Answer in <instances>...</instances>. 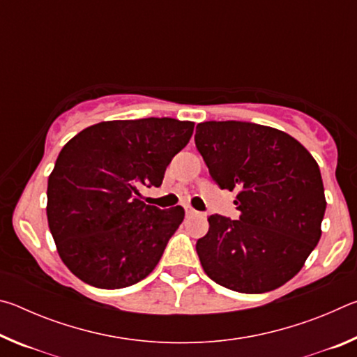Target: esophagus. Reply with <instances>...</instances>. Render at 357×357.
Instances as JSON below:
<instances>
[{"label":"esophagus","mask_w":357,"mask_h":357,"mask_svg":"<svg viewBox=\"0 0 357 357\" xmlns=\"http://www.w3.org/2000/svg\"><path fill=\"white\" fill-rule=\"evenodd\" d=\"M184 209H185V215H197L198 214V211L193 209L190 204H185Z\"/></svg>","instance_id":"1"}]
</instances>
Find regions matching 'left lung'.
Returning <instances> with one entry per match:
<instances>
[{"mask_svg":"<svg viewBox=\"0 0 357 357\" xmlns=\"http://www.w3.org/2000/svg\"><path fill=\"white\" fill-rule=\"evenodd\" d=\"M195 144L215 184L239 192V220L211 215L197 241L204 273L238 293L282 287L321 238L326 198L315 159L291 135L247 121L198 124Z\"/></svg>","mask_w":357,"mask_h":357,"instance_id":"obj_1","label":"left lung"}]
</instances>
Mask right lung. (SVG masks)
I'll return each instance as SVG.
<instances>
[{
    "mask_svg": "<svg viewBox=\"0 0 357 357\" xmlns=\"http://www.w3.org/2000/svg\"><path fill=\"white\" fill-rule=\"evenodd\" d=\"M193 123L105 121L77 134L48 178L47 219L63 263L88 285L118 289L153 273L184 209L142 202L189 143Z\"/></svg>",
    "mask_w": 357,
    "mask_h": 357,
    "instance_id": "1",
    "label": "right lung"
}]
</instances>
